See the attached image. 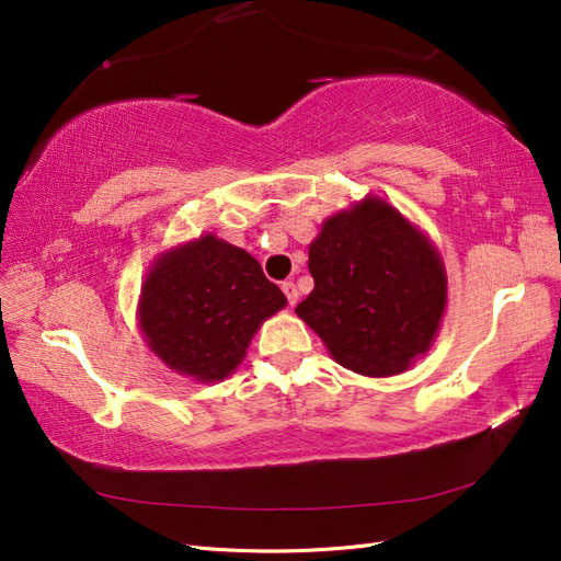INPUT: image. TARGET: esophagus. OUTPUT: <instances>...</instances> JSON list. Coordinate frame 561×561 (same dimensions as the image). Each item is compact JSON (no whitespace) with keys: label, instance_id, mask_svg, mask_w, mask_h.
Segmentation results:
<instances>
[{"label":"esophagus","instance_id":"esophagus-1","mask_svg":"<svg viewBox=\"0 0 561 561\" xmlns=\"http://www.w3.org/2000/svg\"><path fill=\"white\" fill-rule=\"evenodd\" d=\"M283 293H285V297H287V304H290V307H295L297 304V299H299V293H297V285L293 283V280H285L283 285Z\"/></svg>","mask_w":561,"mask_h":561}]
</instances>
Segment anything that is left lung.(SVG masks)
Listing matches in <instances>:
<instances>
[{
    "instance_id": "left-lung-1",
    "label": "left lung",
    "mask_w": 561,
    "mask_h": 561,
    "mask_svg": "<svg viewBox=\"0 0 561 561\" xmlns=\"http://www.w3.org/2000/svg\"><path fill=\"white\" fill-rule=\"evenodd\" d=\"M313 290L295 313L332 358L365 377H393L433 344L447 276L426 236L381 198L330 217L309 248Z\"/></svg>"
}]
</instances>
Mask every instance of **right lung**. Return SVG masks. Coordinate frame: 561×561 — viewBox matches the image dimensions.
I'll return each mask as SVG.
<instances>
[{"label":"right lung","mask_w":561,"mask_h":561,"mask_svg":"<svg viewBox=\"0 0 561 561\" xmlns=\"http://www.w3.org/2000/svg\"><path fill=\"white\" fill-rule=\"evenodd\" d=\"M285 301L252 254L208 233L149 271L140 328L168 367L198 381H219L241 365L252 334Z\"/></svg>","instance_id":"right-lung-1"}]
</instances>
